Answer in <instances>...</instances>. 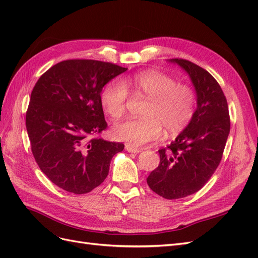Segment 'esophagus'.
<instances>
[{
    "instance_id": "esophagus-1",
    "label": "esophagus",
    "mask_w": 258,
    "mask_h": 258,
    "mask_svg": "<svg viewBox=\"0 0 258 258\" xmlns=\"http://www.w3.org/2000/svg\"><path fill=\"white\" fill-rule=\"evenodd\" d=\"M126 151L127 152H129V153H135V154H138V153H140L141 152V150H140V148H137V147H134L132 145H130V144H127L126 145Z\"/></svg>"
}]
</instances>
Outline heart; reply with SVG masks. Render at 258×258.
<instances>
[{
  "mask_svg": "<svg viewBox=\"0 0 258 258\" xmlns=\"http://www.w3.org/2000/svg\"><path fill=\"white\" fill-rule=\"evenodd\" d=\"M128 87L137 95L147 98L143 117L116 123L113 136L132 146H141L159 139L163 128L176 135L190 123L197 108L196 92L189 85L157 70L137 73L131 79L108 83L101 92L104 111L114 119L126 113L129 99Z\"/></svg>",
  "mask_w": 258,
  "mask_h": 258,
  "instance_id": "1",
  "label": "heart"
}]
</instances>
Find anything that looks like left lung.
I'll return each mask as SVG.
<instances>
[{"label":"left lung","instance_id":"obj_1","mask_svg":"<svg viewBox=\"0 0 258 258\" xmlns=\"http://www.w3.org/2000/svg\"><path fill=\"white\" fill-rule=\"evenodd\" d=\"M171 61L189 74L198 106L175 141L158 151L160 162L146 181L159 196L178 199L200 190L215 172L230 131V117L221 86L207 70L182 58Z\"/></svg>","mask_w":258,"mask_h":258}]
</instances>
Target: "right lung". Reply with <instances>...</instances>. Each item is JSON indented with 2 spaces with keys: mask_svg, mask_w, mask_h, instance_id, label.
<instances>
[{
  "mask_svg": "<svg viewBox=\"0 0 258 258\" xmlns=\"http://www.w3.org/2000/svg\"><path fill=\"white\" fill-rule=\"evenodd\" d=\"M111 62L69 59L47 70L31 92L26 126L42 172L66 191L82 195L103 183L122 143L105 141L101 103L106 83L127 71Z\"/></svg>",
  "mask_w": 258,
  "mask_h": 258,
  "instance_id": "1",
  "label": "right lung"
}]
</instances>
